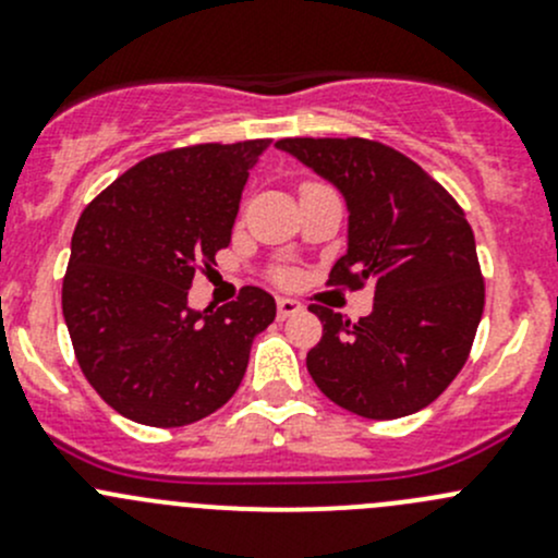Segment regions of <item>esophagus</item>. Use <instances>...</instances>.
Segmentation results:
<instances>
[{
  "mask_svg": "<svg viewBox=\"0 0 558 558\" xmlns=\"http://www.w3.org/2000/svg\"><path fill=\"white\" fill-rule=\"evenodd\" d=\"M302 313V305L296 300H289V296H280L278 300V318H291V315Z\"/></svg>",
  "mask_w": 558,
  "mask_h": 558,
  "instance_id": "obj_1",
  "label": "esophagus"
}]
</instances>
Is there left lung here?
Wrapping results in <instances>:
<instances>
[{"mask_svg": "<svg viewBox=\"0 0 558 558\" xmlns=\"http://www.w3.org/2000/svg\"><path fill=\"white\" fill-rule=\"evenodd\" d=\"M294 154L342 191L348 253L326 286H375L373 313L324 324L307 373L335 404L388 421L435 402L464 367L486 302L475 234L459 202L391 145L364 137H286Z\"/></svg>", "mask_w": 558, "mask_h": 558, "instance_id": "1", "label": "left lung"}]
</instances>
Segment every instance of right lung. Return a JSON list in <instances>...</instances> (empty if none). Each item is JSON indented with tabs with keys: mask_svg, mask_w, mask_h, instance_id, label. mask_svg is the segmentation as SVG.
I'll list each match as a JSON object with an SVG mask.
<instances>
[{
	"mask_svg": "<svg viewBox=\"0 0 558 558\" xmlns=\"http://www.w3.org/2000/svg\"><path fill=\"white\" fill-rule=\"evenodd\" d=\"M269 143L148 156L77 218L61 311L83 375L123 418L161 429L194 424L243 384L275 300L245 286L218 311H189V289L232 240L247 170Z\"/></svg>",
	"mask_w": 558,
	"mask_h": 558,
	"instance_id": "1",
	"label": "right lung"
}]
</instances>
